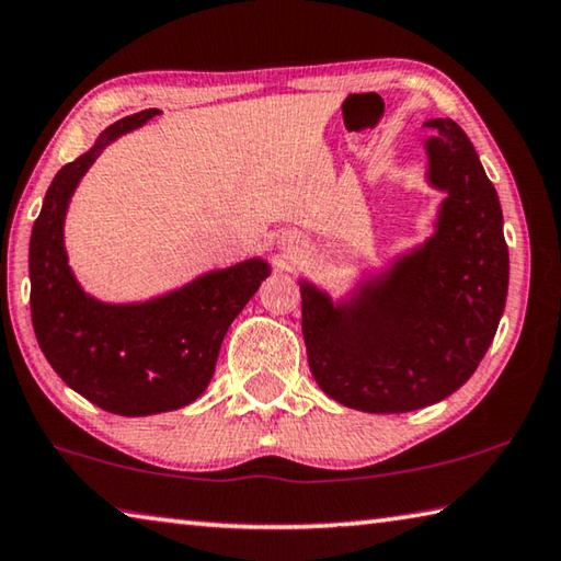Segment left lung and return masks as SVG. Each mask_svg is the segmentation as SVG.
<instances>
[{"instance_id": "obj_1", "label": "left lung", "mask_w": 561, "mask_h": 561, "mask_svg": "<svg viewBox=\"0 0 561 561\" xmlns=\"http://www.w3.org/2000/svg\"><path fill=\"white\" fill-rule=\"evenodd\" d=\"M424 127L426 179L446 191L434 236L343 304L299 284L311 375L331 400L360 412H412L456 392L505 309L511 262L493 183L454 119Z\"/></svg>"}]
</instances>
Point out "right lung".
Returning a JSON list of instances; mask_svg holds the SVG:
<instances>
[{"label":"right lung","mask_w":561,"mask_h":561,"mask_svg":"<svg viewBox=\"0 0 561 561\" xmlns=\"http://www.w3.org/2000/svg\"><path fill=\"white\" fill-rule=\"evenodd\" d=\"M157 115L159 110H141L115 122L93 149L58 171L28 245L41 351L70 390L122 416L181 410L201 397L232 319L270 274V264L254 257L145 304H103L80 289L64 248L70 196L110 141Z\"/></svg>","instance_id":"obj_1"}]
</instances>
